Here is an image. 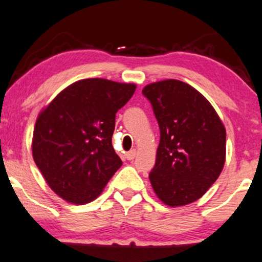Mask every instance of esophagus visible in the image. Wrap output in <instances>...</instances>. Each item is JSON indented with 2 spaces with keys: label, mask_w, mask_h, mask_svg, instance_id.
Masks as SVG:
<instances>
[{
  "label": "esophagus",
  "mask_w": 262,
  "mask_h": 262,
  "mask_svg": "<svg viewBox=\"0 0 262 262\" xmlns=\"http://www.w3.org/2000/svg\"><path fill=\"white\" fill-rule=\"evenodd\" d=\"M135 155H137V150L133 149V150L128 151V152L125 154V157H127V160H129V161H130V160L134 159Z\"/></svg>",
  "instance_id": "esophagus-1"
}]
</instances>
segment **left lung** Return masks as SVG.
<instances>
[{
  "mask_svg": "<svg viewBox=\"0 0 262 262\" xmlns=\"http://www.w3.org/2000/svg\"><path fill=\"white\" fill-rule=\"evenodd\" d=\"M143 94L152 105L161 133L149 174L154 191L167 206L194 203L225 166V125L209 100L184 81L147 84Z\"/></svg>",
  "mask_w": 262,
  "mask_h": 262,
  "instance_id": "obj_1",
  "label": "left lung"
}]
</instances>
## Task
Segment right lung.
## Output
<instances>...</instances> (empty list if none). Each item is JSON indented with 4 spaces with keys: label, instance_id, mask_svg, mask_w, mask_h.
Listing matches in <instances>:
<instances>
[{
    "label": "right lung",
    "instance_id": "add662e5",
    "mask_svg": "<svg viewBox=\"0 0 262 262\" xmlns=\"http://www.w3.org/2000/svg\"><path fill=\"white\" fill-rule=\"evenodd\" d=\"M137 89L102 78L68 85L41 110L31 152L47 185L69 204L100 196L122 166L112 146L116 113Z\"/></svg>",
    "mask_w": 262,
    "mask_h": 262
}]
</instances>
